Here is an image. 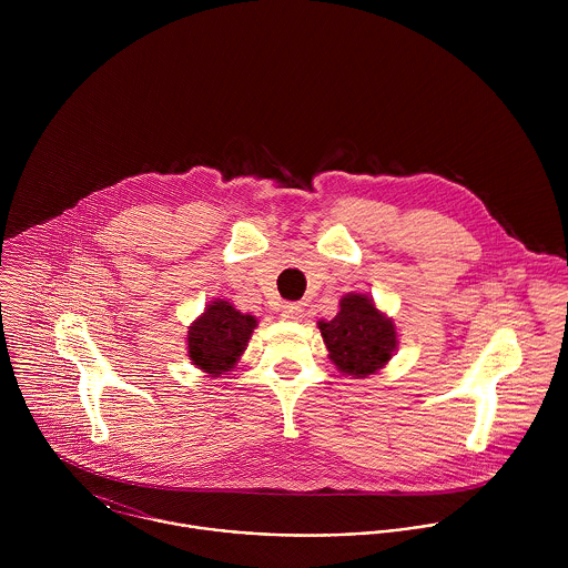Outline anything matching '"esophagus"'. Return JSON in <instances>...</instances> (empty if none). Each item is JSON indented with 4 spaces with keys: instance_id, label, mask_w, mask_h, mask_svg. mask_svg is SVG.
Here are the masks:
<instances>
[{
    "instance_id": "esophagus-1",
    "label": "esophagus",
    "mask_w": 568,
    "mask_h": 568,
    "mask_svg": "<svg viewBox=\"0 0 568 568\" xmlns=\"http://www.w3.org/2000/svg\"><path fill=\"white\" fill-rule=\"evenodd\" d=\"M304 317V308L300 304H284L282 306V320L286 322H300Z\"/></svg>"
}]
</instances>
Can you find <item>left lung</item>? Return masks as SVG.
<instances>
[{
	"instance_id": "1",
	"label": "left lung",
	"mask_w": 568,
	"mask_h": 568,
	"mask_svg": "<svg viewBox=\"0 0 568 568\" xmlns=\"http://www.w3.org/2000/svg\"><path fill=\"white\" fill-rule=\"evenodd\" d=\"M329 361L343 376L367 378L383 369L398 352V332L376 302L365 293H347L338 313L320 322Z\"/></svg>"
}]
</instances>
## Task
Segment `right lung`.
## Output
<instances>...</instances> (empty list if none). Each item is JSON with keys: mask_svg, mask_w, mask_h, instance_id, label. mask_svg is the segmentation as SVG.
<instances>
[{"mask_svg": "<svg viewBox=\"0 0 568 568\" xmlns=\"http://www.w3.org/2000/svg\"><path fill=\"white\" fill-rule=\"evenodd\" d=\"M255 327L257 320L241 313L232 302H210L187 327L190 363L207 374V378L234 372Z\"/></svg>", "mask_w": 568, "mask_h": 568, "instance_id": "1", "label": "right lung"}]
</instances>
